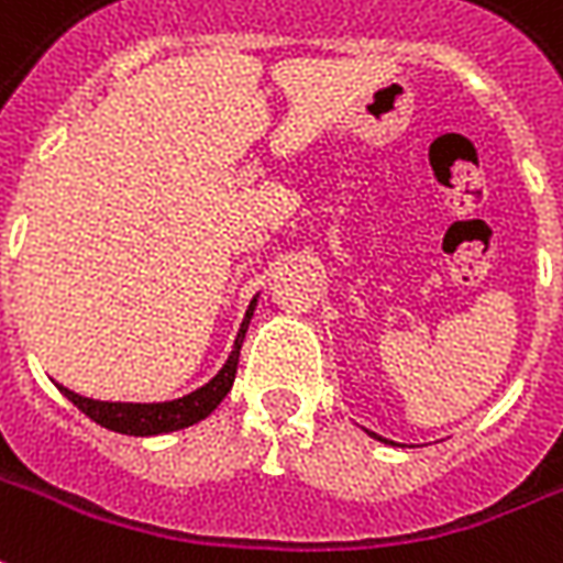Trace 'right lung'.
I'll use <instances>...</instances> for the list:
<instances>
[{
  "mask_svg": "<svg viewBox=\"0 0 563 563\" xmlns=\"http://www.w3.org/2000/svg\"><path fill=\"white\" fill-rule=\"evenodd\" d=\"M250 316H253V303H250L247 316H244V322H241V331L239 336H235V349H232L227 366H223L206 387H199V390L187 394V397L173 399V402H98V399L74 394L68 387H62V394H65L82 415H89L95 423H101V427H107V430L112 432H124V435H157V432H173L185 430V427H194L197 420L208 418L211 411L218 409L220 402H223V397L229 394L232 382H235L241 343H244V334H247Z\"/></svg>",
  "mask_w": 563,
  "mask_h": 563,
  "instance_id": "right-lung-1",
  "label": "right lung"
}]
</instances>
